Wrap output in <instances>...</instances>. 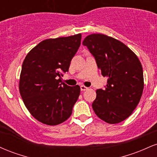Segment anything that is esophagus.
<instances>
[{"mask_svg": "<svg viewBox=\"0 0 157 157\" xmlns=\"http://www.w3.org/2000/svg\"><path fill=\"white\" fill-rule=\"evenodd\" d=\"M89 89V88L86 87L85 86H80V90L81 91H86V90Z\"/></svg>", "mask_w": 157, "mask_h": 157, "instance_id": "34e87169", "label": "esophagus"}]
</instances>
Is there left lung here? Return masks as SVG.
<instances>
[{"instance_id":"8db88e82","label":"left lung","mask_w":157,"mask_h":157,"mask_svg":"<svg viewBox=\"0 0 157 157\" xmlns=\"http://www.w3.org/2000/svg\"><path fill=\"white\" fill-rule=\"evenodd\" d=\"M103 77L105 89L97 90L92 103L99 118L116 124L128 117L136 109L144 88L143 70L137 56L118 40L102 34H92L84 39Z\"/></svg>"}]
</instances>
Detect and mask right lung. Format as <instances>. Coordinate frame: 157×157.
Instances as JSON below:
<instances>
[{"label": "right lung", "instance_id": "obj_1", "mask_svg": "<svg viewBox=\"0 0 157 157\" xmlns=\"http://www.w3.org/2000/svg\"><path fill=\"white\" fill-rule=\"evenodd\" d=\"M81 34L38 44L27 54L21 68L19 90L30 113L42 123L56 125L71 116L80 96L79 86L61 82L80 46Z\"/></svg>", "mask_w": 157, "mask_h": 157}]
</instances>
